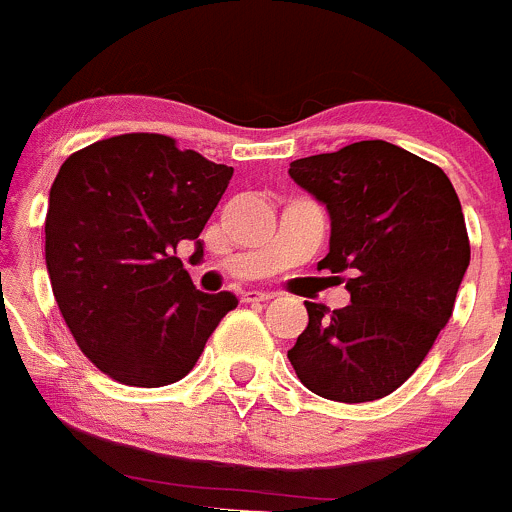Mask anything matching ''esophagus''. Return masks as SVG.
Masks as SVG:
<instances>
[{
    "label": "esophagus",
    "mask_w": 512,
    "mask_h": 512,
    "mask_svg": "<svg viewBox=\"0 0 512 512\" xmlns=\"http://www.w3.org/2000/svg\"><path fill=\"white\" fill-rule=\"evenodd\" d=\"M271 297L269 292H256V289H248V292H243V300L246 302H269Z\"/></svg>",
    "instance_id": "obj_1"
}]
</instances>
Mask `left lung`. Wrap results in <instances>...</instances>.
<instances>
[{"mask_svg": "<svg viewBox=\"0 0 512 512\" xmlns=\"http://www.w3.org/2000/svg\"><path fill=\"white\" fill-rule=\"evenodd\" d=\"M289 176L323 202L330 251L318 269L346 282L351 305L305 302L307 328L287 351L307 390L325 400L372 402L423 364L454 312L469 238L454 184L436 164L361 140L297 158Z\"/></svg>", "mask_w": 512, "mask_h": 512, "instance_id": "left-lung-1", "label": "left lung"}]
</instances>
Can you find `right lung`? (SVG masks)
<instances>
[{
  "label": "right lung",
  "mask_w": 512,
  "mask_h": 512,
  "mask_svg": "<svg viewBox=\"0 0 512 512\" xmlns=\"http://www.w3.org/2000/svg\"><path fill=\"white\" fill-rule=\"evenodd\" d=\"M233 169L158 133L97 140L58 169L45 215V266L71 336L99 372L164 387L192 372L235 295H205L176 246L210 220Z\"/></svg>",
  "instance_id": "right-lung-1"
}]
</instances>
